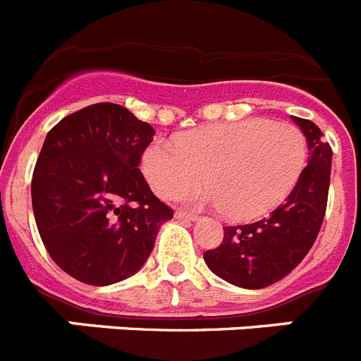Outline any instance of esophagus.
<instances>
[{
    "label": "esophagus",
    "mask_w": 361,
    "mask_h": 361,
    "mask_svg": "<svg viewBox=\"0 0 361 361\" xmlns=\"http://www.w3.org/2000/svg\"><path fill=\"white\" fill-rule=\"evenodd\" d=\"M175 219H178V220H190V222H193V220H197V215H195V213H190V212H183V209H177V212H175Z\"/></svg>",
    "instance_id": "1"
}]
</instances>
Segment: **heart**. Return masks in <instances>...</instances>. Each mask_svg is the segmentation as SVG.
Listing matches in <instances>:
<instances>
[{
    "label": "heart",
    "mask_w": 361,
    "mask_h": 361,
    "mask_svg": "<svg viewBox=\"0 0 361 361\" xmlns=\"http://www.w3.org/2000/svg\"><path fill=\"white\" fill-rule=\"evenodd\" d=\"M307 161V141L298 126L262 117L191 130L175 146L153 141L141 168L157 195L177 197L202 183L204 194H184L188 202L213 204L233 220H251L279 206Z\"/></svg>",
    "instance_id": "b5f03b06"
}]
</instances>
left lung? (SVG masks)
I'll return each instance as SVG.
<instances>
[{"mask_svg":"<svg viewBox=\"0 0 361 361\" xmlns=\"http://www.w3.org/2000/svg\"><path fill=\"white\" fill-rule=\"evenodd\" d=\"M307 139L309 161L288 199L267 216L226 226L224 240L204 253V262L226 282L262 289L289 275L312 247L324 222L333 149L312 121L291 116Z\"/></svg>","mask_w":361,"mask_h":361,"instance_id":"8db88e82","label":"left lung"}]
</instances>
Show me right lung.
I'll list each match as a JSON object with an SVG mask.
<instances>
[{
    "instance_id": "1",
    "label": "right lung",
    "mask_w": 361,
    "mask_h": 361,
    "mask_svg": "<svg viewBox=\"0 0 361 361\" xmlns=\"http://www.w3.org/2000/svg\"><path fill=\"white\" fill-rule=\"evenodd\" d=\"M155 130L121 104L73 111L47 133L32 208L54 262L75 280L110 286L141 269L173 209L153 195L139 164Z\"/></svg>"
}]
</instances>
